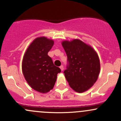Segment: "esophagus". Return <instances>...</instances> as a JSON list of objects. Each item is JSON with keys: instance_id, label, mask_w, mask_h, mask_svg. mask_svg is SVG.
Returning <instances> with one entry per match:
<instances>
[{"instance_id": "obj_1", "label": "esophagus", "mask_w": 121, "mask_h": 121, "mask_svg": "<svg viewBox=\"0 0 121 121\" xmlns=\"http://www.w3.org/2000/svg\"><path fill=\"white\" fill-rule=\"evenodd\" d=\"M60 68L61 70L62 71V70H64V66H63V65H61V66H60Z\"/></svg>"}]
</instances>
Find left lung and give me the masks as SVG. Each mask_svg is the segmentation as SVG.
Instances as JSON below:
<instances>
[{
	"label": "left lung",
	"mask_w": 121,
	"mask_h": 121,
	"mask_svg": "<svg viewBox=\"0 0 121 121\" xmlns=\"http://www.w3.org/2000/svg\"><path fill=\"white\" fill-rule=\"evenodd\" d=\"M68 57L65 77L76 92L87 91L96 82L100 71V62L95 50L78 39L62 42Z\"/></svg>",
	"instance_id": "8db88e82"
}]
</instances>
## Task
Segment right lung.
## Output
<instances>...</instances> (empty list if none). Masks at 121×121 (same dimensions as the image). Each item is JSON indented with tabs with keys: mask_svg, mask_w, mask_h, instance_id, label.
<instances>
[{
	"mask_svg": "<svg viewBox=\"0 0 121 121\" xmlns=\"http://www.w3.org/2000/svg\"><path fill=\"white\" fill-rule=\"evenodd\" d=\"M54 44L45 37L35 39L27 48L22 61V71L29 85L36 91L46 93L53 88L61 72L54 65L48 53Z\"/></svg>",
	"mask_w": 121,
	"mask_h": 121,
	"instance_id": "add662e5",
	"label": "right lung"
}]
</instances>
